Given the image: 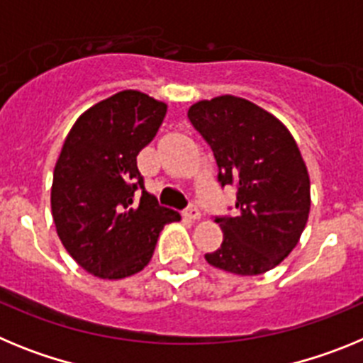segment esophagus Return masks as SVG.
<instances>
[{
  "mask_svg": "<svg viewBox=\"0 0 363 363\" xmlns=\"http://www.w3.org/2000/svg\"><path fill=\"white\" fill-rule=\"evenodd\" d=\"M185 216H187L189 220H192V221H198V220H200L201 213H200V209H198L196 205H191V207L187 209V213H185Z\"/></svg>",
  "mask_w": 363,
  "mask_h": 363,
  "instance_id": "esophagus-1",
  "label": "esophagus"
}]
</instances>
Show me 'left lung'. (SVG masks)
Returning a JSON list of instances; mask_svg holds the SVG:
<instances>
[{"label":"left lung","mask_w":363,"mask_h":363,"mask_svg":"<svg viewBox=\"0 0 363 363\" xmlns=\"http://www.w3.org/2000/svg\"><path fill=\"white\" fill-rule=\"evenodd\" d=\"M187 116L213 149L221 185L238 189V216L216 218L223 242L205 255L207 264L238 277L271 271L298 245L311 211L309 172L293 134L230 94L196 101Z\"/></svg>","instance_id":"1"}]
</instances>
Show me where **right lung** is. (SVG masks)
<instances>
[{
  "label": "right lung",
  "instance_id": "1",
  "mask_svg": "<svg viewBox=\"0 0 363 363\" xmlns=\"http://www.w3.org/2000/svg\"><path fill=\"white\" fill-rule=\"evenodd\" d=\"M167 104L121 91L86 108L65 138L54 167V225L74 262L104 280L143 271L160 233L179 214L145 191L136 158L158 133ZM143 198L133 203V191Z\"/></svg>",
  "mask_w": 363,
  "mask_h": 363
}]
</instances>
